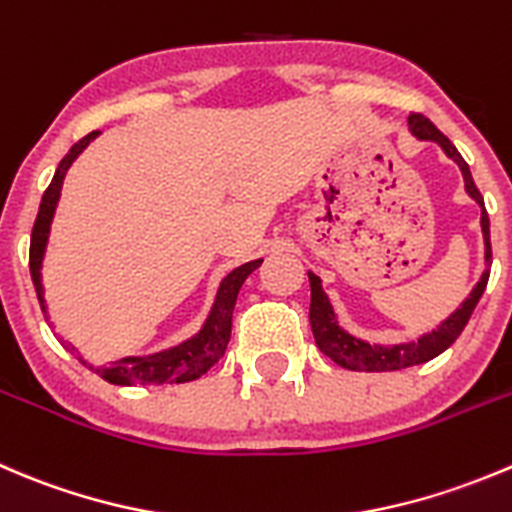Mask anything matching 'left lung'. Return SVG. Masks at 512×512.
Instances as JSON below:
<instances>
[{
	"label": "left lung",
	"mask_w": 512,
	"mask_h": 512,
	"mask_svg": "<svg viewBox=\"0 0 512 512\" xmlns=\"http://www.w3.org/2000/svg\"><path fill=\"white\" fill-rule=\"evenodd\" d=\"M408 127L418 140L425 142H438L443 147L445 155L460 167L465 180V192L473 197L480 205V230H483V242H485V270L480 275L478 285L470 290V295L460 302V307H455V312H450L445 320H440V325L435 327L433 332H425L418 340L410 342H398V345H380V342H367L360 340V337L350 335L345 327L337 322L335 307H332L330 297L322 290V280L315 275V272L307 270V277H310V325L312 335H315L317 347L325 352L330 360H335L340 367H347V370H362V372H390V370H403V367L410 365H423V362L433 360L440 352L448 350L458 335L463 332V327L468 325L470 315H473L475 305L483 297L485 285H488L490 277V220L488 212H485L483 195L475 187L473 175H470L468 162L460 157V152L455 150L453 142L443 135V132L430 122L423 114H410Z\"/></svg>",
	"instance_id": "obj_1"
}]
</instances>
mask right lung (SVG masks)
Listing matches in <instances>:
<instances>
[{
  "label": "right lung",
  "instance_id": "obj_1",
  "mask_svg": "<svg viewBox=\"0 0 512 512\" xmlns=\"http://www.w3.org/2000/svg\"><path fill=\"white\" fill-rule=\"evenodd\" d=\"M99 132L82 137L72 150L64 155L59 162L57 172H54L52 182H49L47 192L42 195L39 202L37 220L32 227V245H29V272H32L34 290H37L39 305L42 312L47 315V300H44V285H42V265H44V252H47L49 230H52L54 212H57L59 195H62L64 177L72 162L87 150L89 142H94ZM262 265V260L245 262V265L235 267L230 275L222 277L220 287H217L215 302L210 307V315L202 322L200 330L192 337L182 340L180 345L167 347V350L152 352V355H127L114 360L109 367H92L99 377H104L112 385H172V382H190L197 377L205 375L227 350L232 330V310H235L237 292H240L242 282Z\"/></svg>",
  "mask_w": 512,
  "mask_h": 512
}]
</instances>
